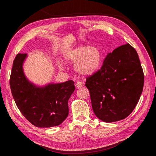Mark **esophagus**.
Segmentation results:
<instances>
[{
	"label": "esophagus",
	"mask_w": 156,
	"mask_h": 156,
	"mask_svg": "<svg viewBox=\"0 0 156 156\" xmlns=\"http://www.w3.org/2000/svg\"><path fill=\"white\" fill-rule=\"evenodd\" d=\"M83 86V83L81 81H77L75 84V87H76L77 88H81Z\"/></svg>",
	"instance_id": "1"
}]
</instances>
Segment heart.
<instances>
[{
    "instance_id": "heart-1",
    "label": "heart",
    "mask_w": 156,
    "mask_h": 156,
    "mask_svg": "<svg viewBox=\"0 0 156 156\" xmlns=\"http://www.w3.org/2000/svg\"><path fill=\"white\" fill-rule=\"evenodd\" d=\"M64 58L68 62H76L74 68L79 74L89 75L98 68L101 62V55L100 50L96 47L82 45L66 53ZM58 66L62 69L60 64Z\"/></svg>"
}]
</instances>
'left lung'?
<instances>
[{
  "instance_id": "1",
  "label": "left lung",
  "mask_w": 156,
  "mask_h": 156,
  "mask_svg": "<svg viewBox=\"0 0 156 156\" xmlns=\"http://www.w3.org/2000/svg\"><path fill=\"white\" fill-rule=\"evenodd\" d=\"M144 78L138 54L131 45L108 53L101 69L86 79L94 114L105 122L128 116L142 94Z\"/></svg>"
}]
</instances>
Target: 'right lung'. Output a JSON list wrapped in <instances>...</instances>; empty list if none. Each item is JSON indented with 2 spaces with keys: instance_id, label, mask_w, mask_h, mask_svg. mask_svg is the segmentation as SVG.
<instances>
[{
  "instance_id": "1",
  "label": "right lung",
  "mask_w": 156,
  "mask_h": 156,
  "mask_svg": "<svg viewBox=\"0 0 156 156\" xmlns=\"http://www.w3.org/2000/svg\"><path fill=\"white\" fill-rule=\"evenodd\" d=\"M27 54L19 53L13 60L10 85L16 105L32 124L37 127L58 126L66 119L68 100L75 90L69 80L38 87L28 81L23 70Z\"/></svg>"
}]
</instances>
